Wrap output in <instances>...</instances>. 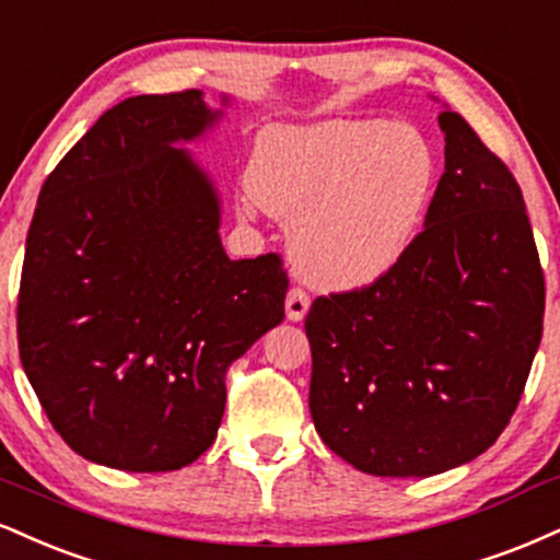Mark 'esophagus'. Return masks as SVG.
Listing matches in <instances>:
<instances>
[{"label": "esophagus", "mask_w": 560, "mask_h": 560, "mask_svg": "<svg viewBox=\"0 0 560 560\" xmlns=\"http://www.w3.org/2000/svg\"><path fill=\"white\" fill-rule=\"evenodd\" d=\"M307 310H310V298H307V294L302 292L300 287L289 289V294H287V318L298 323V320L305 318Z\"/></svg>", "instance_id": "1"}]
</instances>
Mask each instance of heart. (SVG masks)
I'll return each instance as SVG.
<instances>
[{
  "instance_id": "obj_1",
  "label": "heart",
  "mask_w": 560,
  "mask_h": 560,
  "mask_svg": "<svg viewBox=\"0 0 560 560\" xmlns=\"http://www.w3.org/2000/svg\"><path fill=\"white\" fill-rule=\"evenodd\" d=\"M435 179L425 135L383 119L268 127L245 174L255 203L292 221L300 271L331 289L373 284L409 253Z\"/></svg>"
}]
</instances>
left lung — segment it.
<instances>
[{"instance_id":"obj_1","label":"left lung","mask_w":560,"mask_h":560,"mask_svg":"<svg viewBox=\"0 0 560 560\" xmlns=\"http://www.w3.org/2000/svg\"><path fill=\"white\" fill-rule=\"evenodd\" d=\"M438 125L446 172L409 253L305 318L315 430L375 477L441 475L493 446L542 339L545 279L514 174L456 112Z\"/></svg>"}]
</instances>
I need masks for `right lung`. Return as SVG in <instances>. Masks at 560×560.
<instances>
[{"label": "right lung", "instance_id": "right-lung-1", "mask_svg": "<svg viewBox=\"0 0 560 560\" xmlns=\"http://www.w3.org/2000/svg\"><path fill=\"white\" fill-rule=\"evenodd\" d=\"M219 119L200 91L125 98L38 195L20 362L54 430L88 462L125 472L192 464L219 433L226 368L284 320L281 258L229 260L213 179L177 148Z\"/></svg>", "mask_w": 560, "mask_h": 560}]
</instances>
